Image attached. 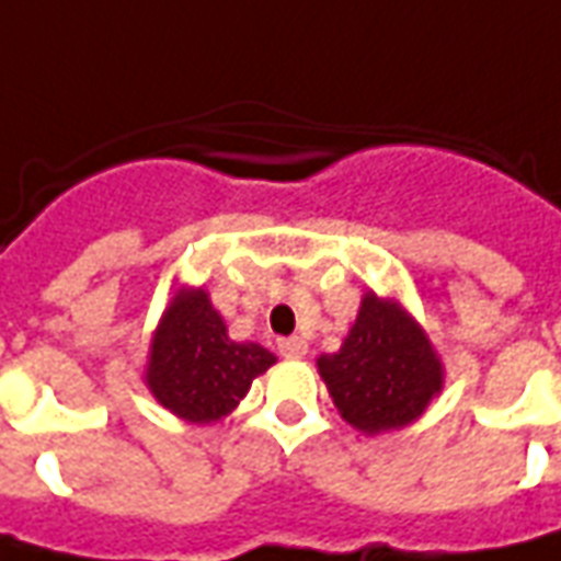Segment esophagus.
Returning <instances> with one entry per match:
<instances>
[{"mask_svg":"<svg viewBox=\"0 0 561 561\" xmlns=\"http://www.w3.org/2000/svg\"><path fill=\"white\" fill-rule=\"evenodd\" d=\"M276 347H279L282 356H288V358H302L306 353H309V344H306L302 337H279V341H276Z\"/></svg>","mask_w":561,"mask_h":561,"instance_id":"obj_1","label":"esophagus"}]
</instances>
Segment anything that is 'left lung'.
Instances as JSON below:
<instances>
[{
	"label": "left lung",
	"instance_id": "1",
	"mask_svg": "<svg viewBox=\"0 0 561 561\" xmlns=\"http://www.w3.org/2000/svg\"><path fill=\"white\" fill-rule=\"evenodd\" d=\"M337 412L362 433L412 423L442 391V365L414 320L376 294L362 299L344 347L318 358Z\"/></svg>",
	"mask_w": 561,
	"mask_h": 561
}]
</instances>
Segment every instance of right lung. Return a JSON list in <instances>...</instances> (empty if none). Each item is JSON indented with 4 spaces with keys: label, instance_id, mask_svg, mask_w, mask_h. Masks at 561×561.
Masks as SVG:
<instances>
[{
    "label": "right lung",
    "instance_id": "add662e5",
    "mask_svg": "<svg viewBox=\"0 0 561 561\" xmlns=\"http://www.w3.org/2000/svg\"><path fill=\"white\" fill-rule=\"evenodd\" d=\"M273 362V353L252 341H229L208 294L187 290L158 327L147 382L173 414L191 423H211L232 412L252 379Z\"/></svg>",
    "mask_w": 561,
    "mask_h": 561
}]
</instances>
